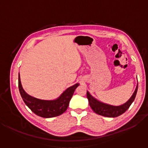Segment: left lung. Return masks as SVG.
Returning <instances> with one entry per match:
<instances>
[{
    "instance_id": "obj_1",
    "label": "left lung",
    "mask_w": 148,
    "mask_h": 148,
    "mask_svg": "<svg viewBox=\"0 0 148 148\" xmlns=\"http://www.w3.org/2000/svg\"><path fill=\"white\" fill-rule=\"evenodd\" d=\"M137 90L138 84L131 98L125 103L120 105V106H113V105L104 103L92 97L88 91H87V97L88 99L90 106L95 113L105 117H116L123 114L128 110L136 97Z\"/></svg>"
}]
</instances>
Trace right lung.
Returning a JSON list of instances; mask_svg holds the SVG:
<instances>
[{
    "label": "right lung",
    "mask_w": 148,
    "mask_h": 148,
    "mask_svg": "<svg viewBox=\"0 0 148 148\" xmlns=\"http://www.w3.org/2000/svg\"><path fill=\"white\" fill-rule=\"evenodd\" d=\"M19 90L25 104L32 112L44 118L59 116L68 108L70 101L75 89L79 86L77 83L67 88L59 97L54 100H42L31 96L25 91L22 87L19 73Z\"/></svg>",
    "instance_id": "add662e5"
}]
</instances>
